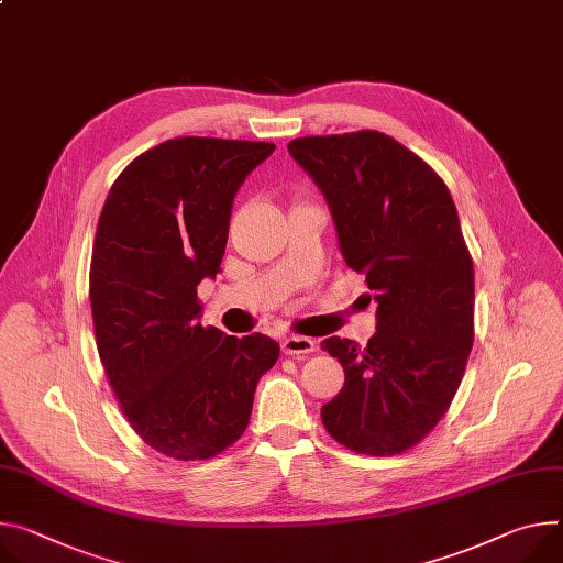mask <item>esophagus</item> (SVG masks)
<instances>
[{"label":"esophagus","instance_id":"obj_1","mask_svg":"<svg viewBox=\"0 0 563 563\" xmlns=\"http://www.w3.org/2000/svg\"><path fill=\"white\" fill-rule=\"evenodd\" d=\"M280 347H283L285 354H310V352L317 350V343L312 339H308V336L291 334V336L283 339Z\"/></svg>","mask_w":563,"mask_h":563}]
</instances>
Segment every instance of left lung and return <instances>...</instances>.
<instances>
[{
    "instance_id": "left-lung-1",
    "label": "left lung",
    "mask_w": 563,
    "mask_h": 563,
    "mask_svg": "<svg viewBox=\"0 0 563 563\" xmlns=\"http://www.w3.org/2000/svg\"><path fill=\"white\" fill-rule=\"evenodd\" d=\"M287 150L323 192L343 261L377 302L366 347L321 343L345 373L321 420L356 453H401L444 416L474 343V265L455 203L418 155L375 130L302 136Z\"/></svg>"
}]
</instances>
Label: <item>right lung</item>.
Wrapping results in <instances>:
<instances>
[{
    "mask_svg": "<svg viewBox=\"0 0 563 563\" xmlns=\"http://www.w3.org/2000/svg\"><path fill=\"white\" fill-rule=\"evenodd\" d=\"M274 143L170 139L143 152L100 211L89 300L100 362L145 444L203 460L246 429L280 347L265 334L201 328L197 285L216 278L233 199Z\"/></svg>",
    "mask_w": 563,
    "mask_h": 563,
    "instance_id": "1",
    "label": "right lung"
}]
</instances>
